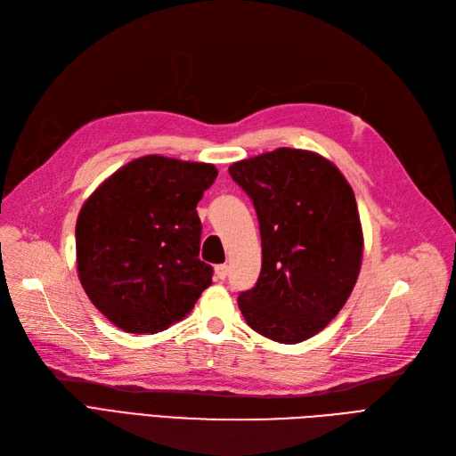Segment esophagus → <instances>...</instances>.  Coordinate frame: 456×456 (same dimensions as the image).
Instances as JSON below:
<instances>
[{
  "mask_svg": "<svg viewBox=\"0 0 456 456\" xmlns=\"http://www.w3.org/2000/svg\"><path fill=\"white\" fill-rule=\"evenodd\" d=\"M214 273H216V278H219V281H225L227 274H229V267L227 265H216Z\"/></svg>",
  "mask_w": 456,
  "mask_h": 456,
  "instance_id": "34e87169",
  "label": "esophagus"
}]
</instances>
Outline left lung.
<instances>
[{"label": "left lung", "instance_id": "left-lung-1", "mask_svg": "<svg viewBox=\"0 0 456 456\" xmlns=\"http://www.w3.org/2000/svg\"><path fill=\"white\" fill-rule=\"evenodd\" d=\"M254 200L261 274L242 291L248 326L269 339H311L339 314L358 281L363 232L341 170L314 151L278 148L229 167Z\"/></svg>", "mask_w": 456, "mask_h": 456}]
</instances>
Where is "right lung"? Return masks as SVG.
Here are the masks:
<instances>
[{"instance_id": "add662e5", "label": "right lung", "mask_w": 456, "mask_h": 456, "mask_svg": "<svg viewBox=\"0 0 456 456\" xmlns=\"http://www.w3.org/2000/svg\"><path fill=\"white\" fill-rule=\"evenodd\" d=\"M216 178L210 163L145 155L85 200L76 225L77 274L111 324L126 333L163 331L212 284V267L199 259L197 204Z\"/></svg>"}]
</instances>
